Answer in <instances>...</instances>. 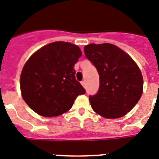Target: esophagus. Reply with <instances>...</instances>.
<instances>
[{
	"label": "esophagus",
	"mask_w": 159,
	"mask_h": 159,
	"mask_svg": "<svg viewBox=\"0 0 159 159\" xmlns=\"http://www.w3.org/2000/svg\"><path fill=\"white\" fill-rule=\"evenodd\" d=\"M81 84L82 85V87H84V88L86 87V82H85V81H82V82H81Z\"/></svg>",
	"instance_id": "34e87169"
}]
</instances>
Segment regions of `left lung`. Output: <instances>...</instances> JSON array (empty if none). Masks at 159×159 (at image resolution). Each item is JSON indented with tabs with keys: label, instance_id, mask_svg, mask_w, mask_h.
I'll list each match as a JSON object with an SVG mask.
<instances>
[{
	"label": "left lung",
	"instance_id": "8db88e82",
	"mask_svg": "<svg viewBox=\"0 0 159 159\" xmlns=\"http://www.w3.org/2000/svg\"><path fill=\"white\" fill-rule=\"evenodd\" d=\"M86 57L97 67L100 87L89 97L92 108L106 119L125 116L143 93V79L133 58L111 43H91L84 47Z\"/></svg>",
	"mask_w": 159,
	"mask_h": 159
}]
</instances>
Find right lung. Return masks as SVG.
Returning a JSON list of instances; mask_svg holds the SVG:
<instances>
[{"label":"right lung","mask_w":159,"mask_h":159,"mask_svg":"<svg viewBox=\"0 0 159 159\" xmlns=\"http://www.w3.org/2000/svg\"><path fill=\"white\" fill-rule=\"evenodd\" d=\"M82 56L78 46L57 41L31 55L24 65L21 96L35 113L44 117L66 113L85 89L75 78L74 65Z\"/></svg>","instance_id":"1"}]
</instances>
